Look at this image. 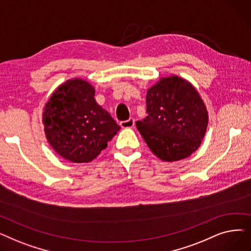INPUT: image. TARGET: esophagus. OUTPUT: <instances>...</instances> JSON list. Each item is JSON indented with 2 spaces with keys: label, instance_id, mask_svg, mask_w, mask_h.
<instances>
[{
  "label": "esophagus",
  "instance_id": "1",
  "mask_svg": "<svg viewBox=\"0 0 251 251\" xmlns=\"http://www.w3.org/2000/svg\"><path fill=\"white\" fill-rule=\"evenodd\" d=\"M135 124V120L133 118H129L126 121H121L120 125L122 128H132Z\"/></svg>",
  "mask_w": 251,
  "mask_h": 251
}]
</instances>
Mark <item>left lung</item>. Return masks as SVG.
I'll list each match as a JSON object with an SVG mask.
<instances>
[{
  "mask_svg": "<svg viewBox=\"0 0 251 251\" xmlns=\"http://www.w3.org/2000/svg\"><path fill=\"white\" fill-rule=\"evenodd\" d=\"M147 113L136 127L159 159L180 161L201 146L208 116L190 82L178 76L162 78L148 90Z\"/></svg>",
  "mask_w": 251,
  "mask_h": 251,
  "instance_id": "obj_1",
  "label": "left lung"
}]
</instances>
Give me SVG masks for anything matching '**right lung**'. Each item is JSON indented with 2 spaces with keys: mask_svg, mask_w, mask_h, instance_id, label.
Here are the masks:
<instances>
[{
  "mask_svg": "<svg viewBox=\"0 0 251 251\" xmlns=\"http://www.w3.org/2000/svg\"><path fill=\"white\" fill-rule=\"evenodd\" d=\"M43 122L48 141L73 163H88L120 130L95 100V88L82 79L60 85L46 103Z\"/></svg>",
  "mask_w": 251,
  "mask_h": 251,
  "instance_id": "right-lung-1",
  "label": "right lung"
}]
</instances>
